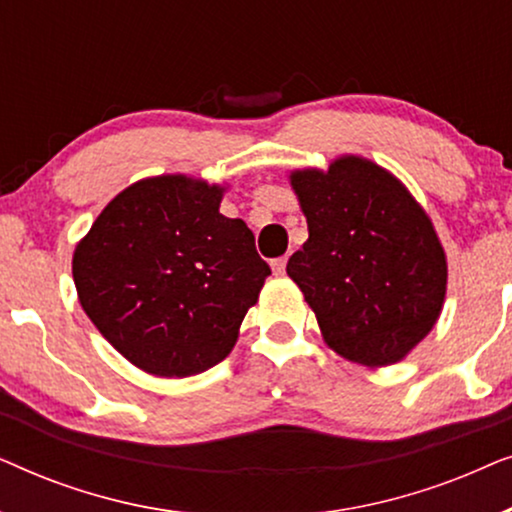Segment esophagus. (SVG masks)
Wrapping results in <instances>:
<instances>
[{"instance_id":"34e87169","label":"esophagus","mask_w":512,"mask_h":512,"mask_svg":"<svg viewBox=\"0 0 512 512\" xmlns=\"http://www.w3.org/2000/svg\"><path fill=\"white\" fill-rule=\"evenodd\" d=\"M272 272H275V275H284V272H286V256H279V258H275V261H272Z\"/></svg>"}]
</instances>
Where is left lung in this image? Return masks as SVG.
I'll use <instances>...</instances> for the list:
<instances>
[{
  "label": "left lung",
  "instance_id": "8db88e82",
  "mask_svg": "<svg viewBox=\"0 0 512 512\" xmlns=\"http://www.w3.org/2000/svg\"><path fill=\"white\" fill-rule=\"evenodd\" d=\"M310 237L286 272L317 314L326 345L368 368L391 366L440 317L445 251L401 181L359 156L291 172Z\"/></svg>",
  "mask_w": 512,
  "mask_h": 512
}]
</instances>
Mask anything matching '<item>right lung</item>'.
Masks as SVG:
<instances>
[{"mask_svg":"<svg viewBox=\"0 0 512 512\" xmlns=\"http://www.w3.org/2000/svg\"><path fill=\"white\" fill-rule=\"evenodd\" d=\"M221 198L223 186L184 174L142 179L76 244L83 312L144 373L188 377L226 359L270 275L247 223L219 212Z\"/></svg>","mask_w":512,"mask_h":512,"instance_id":"obj_1","label":"right lung"}]
</instances>
